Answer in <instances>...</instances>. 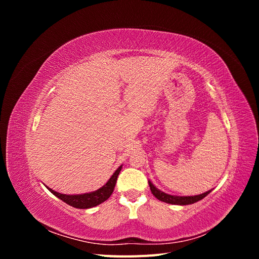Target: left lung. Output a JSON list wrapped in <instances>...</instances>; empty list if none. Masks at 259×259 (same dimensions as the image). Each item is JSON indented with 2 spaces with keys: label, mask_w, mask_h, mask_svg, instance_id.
Instances as JSON below:
<instances>
[{
  "label": "left lung",
  "mask_w": 259,
  "mask_h": 259,
  "mask_svg": "<svg viewBox=\"0 0 259 259\" xmlns=\"http://www.w3.org/2000/svg\"><path fill=\"white\" fill-rule=\"evenodd\" d=\"M149 187H150V190L152 192V194L154 197L165 203H169V204H175V205H188V204H193V203L198 202L200 200H202L203 198H205L206 195L211 191L208 190L202 194H198V195H188V197H179V195H171V194H167L165 192H163L161 190H159L150 180H149Z\"/></svg>",
  "instance_id": "1"
}]
</instances>
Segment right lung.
<instances>
[{
  "label": "right lung",
  "instance_id": "right-lung-1",
  "mask_svg": "<svg viewBox=\"0 0 259 259\" xmlns=\"http://www.w3.org/2000/svg\"><path fill=\"white\" fill-rule=\"evenodd\" d=\"M122 169V165L119 166L113 175L110 177V179L108 180L106 185H104L101 188H99L98 190L89 192V193H83V194H62L57 191H54L51 188L46 187L48 189L54 194L56 195L58 199L61 201H64L67 204L71 205L75 208H91L94 206L99 205L100 203L105 202L106 200L109 199V197L112 194L114 187L116 184V179L117 176H119L120 171Z\"/></svg>",
  "mask_w": 259,
  "mask_h": 259
}]
</instances>
